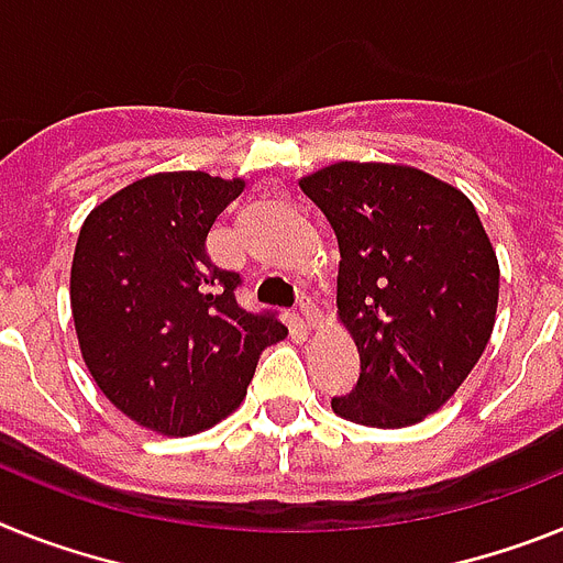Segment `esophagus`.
I'll return each mask as SVG.
<instances>
[{"label":"esophagus","mask_w":563,"mask_h":563,"mask_svg":"<svg viewBox=\"0 0 563 563\" xmlns=\"http://www.w3.org/2000/svg\"><path fill=\"white\" fill-rule=\"evenodd\" d=\"M299 313H301V321H305L307 328H316V324L321 321L319 307L313 305V299H310V296H301L299 299Z\"/></svg>","instance_id":"34e87169"}]
</instances>
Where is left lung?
Here are the masks:
<instances>
[{
  "label": "left lung",
  "mask_w": 563,
  "mask_h": 563,
  "mask_svg": "<svg viewBox=\"0 0 563 563\" xmlns=\"http://www.w3.org/2000/svg\"><path fill=\"white\" fill-rule=\"evenodd\" d=\"M339 239V319L362 373L330 405L367 427L439 410L487 347L498 258L473 201L407 165L339 162L299 181Z\"/></svg>",
  "instance_id": "left-lung-1"
}]
</instances>
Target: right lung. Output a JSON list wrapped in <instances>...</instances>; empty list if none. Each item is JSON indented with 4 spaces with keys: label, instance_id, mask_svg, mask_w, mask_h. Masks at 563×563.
Instances as JSON below:
<instances>
[{
    "label": "right lung",
    "instance_id": "1",
    "mask_svg": "<svg viewBox=\"0 0 563 563\" xmlns=\"http://www.w3.org/2000/svg\"><path fill=\"white\" fill-rule=\"evenodd\" d=\"M244 190L201 170L156 173L90 210L70 267L81 358L99 390L147 430L194 435L242 405L264 347L287 335L273 310L235 301L208 233Z\"/></svg>",
    "mask_w": 563,
    "mask_h": 563
}]
</instances>
